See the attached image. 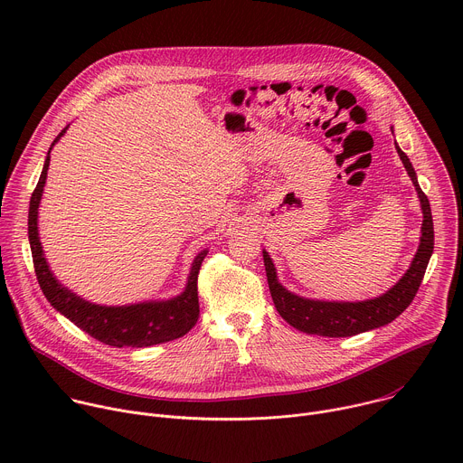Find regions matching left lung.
I'll list each match as a JSON object with an SVG mask.
<instances>
[{"instance_id":"1","label":"left lung","mask_w":463,"mask_h":463,"mask_svg":"<svg viewBox=\"0 0 463 463\" xmlns=\"http://www.w3.org/2000/svg\"><path fill=\"white\" fill-rule=\"evenodd\" d=\"M395 145L398 156L412 179V184L418 192L420 205L423 213V223H421V236L418 250L412 258L411 268L407 273L395 282L388 291L375 298L368 300H357V302H337V300H317V298H306L300 295L291 293L286 289L277 277V268L269 256V252L263 249V266H266L268 284L269 291L275 302L277 311L280 317L289 322L293 327L300 329L309 335H320V337H352L363 332H370V329L386 326L393 318H398L409 304L414 300L425 269L429 266V260L434 250V225H432V214L427 195L420 188L416 170L407 157V154Z\"/></svg>"}]
</instances>
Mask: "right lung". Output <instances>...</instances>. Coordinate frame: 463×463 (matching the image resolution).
<instances>
[{
	"label": "right lung",
	"instance_id": "right-lung-1",
	"mask_svg": "<svg viewBox=\"0 0 463 463\" xmlns=\"http://www.w3.org/2000/svg\"><path fill=\"white\" fill-rule=\"evenodd\" d=\"M68 128L70 126H65L51 145L29 205V243L36 279L45 298L60 315L70 318L75 326L82 329V332L115 348H148L154 345H163L183 337L184 334L190 332L194 324L197 322V317H200L197 273H200L202 261L207 256L209 249L197 252V256L192 261L183 293L168 300H146L126 306H100L84 300L82 297L60 284L52 275L47 258L43 256V247L38 234V209L47 179L51 150L65 131H68Z\"/></svg>",
	"mask_w": 463,
	"mask_h": 463
}]
</instances>
